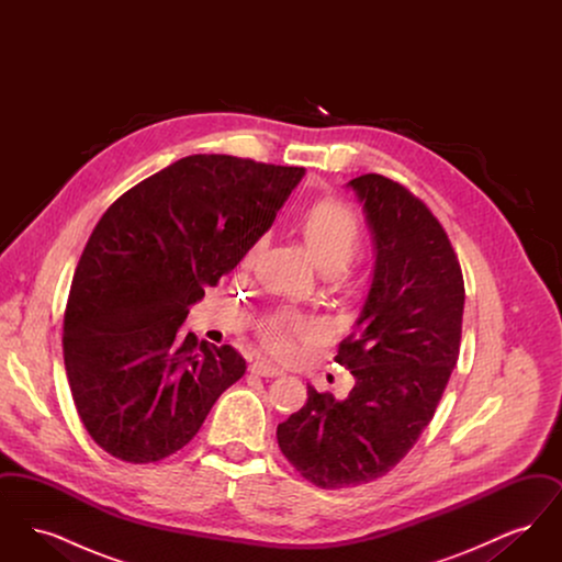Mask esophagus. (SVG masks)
<instances>
[{
  "label": "esophagus",
  "mask_w": 562,
  "mask_h": 562,
  "mask_svg": "<svg viewBox=\"0 0 562 562\" xmlns=\"http://www.w3.org/2000/svg\"><path fill=\"white\" fill-rule=\"evenodd\" d=\"M250 371L255 374H261V376H280V374H282V371H280L278 367H273L268 360H257V362L250 367Z\"/></svg>",
  "instance_id": "1"
}]
</instances>
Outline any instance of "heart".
Listing matches in <instances>:
<instances>
[{"instance_id":"heart-1","label":"heart","mask_w":562,"mask_h":562,"mask_svg":"<svg viewBox=\"0 0 562 562\" xmlns=\"http://www.w3.org/2000/svg\"><path fill=\"white\" fill-rule=\"evenodd\" d=\"M301 234L314 259L326 273H339L348 268L362 246V225L356 211L337 200H326L312 206L303 221ZM266 246V240L255 241L248 250V263H252ZM322 335L321 324L294 312H278L261 326V339L271 353L291 358L296 341H316Z\"/></svg>"}]
</instances>
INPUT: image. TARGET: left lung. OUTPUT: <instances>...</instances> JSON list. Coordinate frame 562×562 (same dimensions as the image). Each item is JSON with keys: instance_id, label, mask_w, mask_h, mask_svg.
<instances>
[{"instance_id": "left-lung-1", "label": "left lung", "mask_w": 562, "mask_h": 562, "mask_svg": "<svg viewBox=\"0 0 562 562\" xmlns=\"http://www.w3.org/2000/svg\"><path fill=\"white\" fill-rule=\"evenodd\" d=\"M373 232L374 271L353 333L335 360L356 385L346 401L307 387L278 426L280 451L322 488L385 476L426 429L459 358L463 276L428 206L401 183L362 175L348 183Z\"/></svg>"}]
</instances>
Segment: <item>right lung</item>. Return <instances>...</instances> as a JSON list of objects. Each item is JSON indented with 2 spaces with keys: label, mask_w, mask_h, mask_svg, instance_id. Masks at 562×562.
<instances>
[{
  "label": "right lung",
  "mask_w": 562,
  "mask_h": 562,
  "mask_svg": "<svg viewBox=\"0 0 562 562\" xmlns=\"http://www.w3.org/2000/svg\"><path fill=\"white\" fill-rule=\"evenodd\" d=\"M305 168L218 154L170 164L120 195L86 241L63 321L83 428L115 459L183 449L246 362L181 333L189 305L236 268Z\"/></svg>",
  "instance_id": "right-lung-1"
}]
</instances>
